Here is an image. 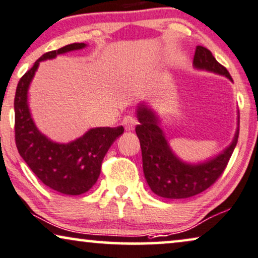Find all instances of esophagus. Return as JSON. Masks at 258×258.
Here are the masks:
<instances>
[{
	"label": "esophagus",
	"instance_id": "esophagus-1",
	"mask_svg": "<svg viewBox=\"0 0 258 258\" xmlns=\"http://www.w3.org/2000/svg\"><path fill=\"white\" fill-rule=\"evenodd\" d=\"M137 123H138V121H137V119L133 118V116H131V115L123 116L122 125H123V127H125L126 131H133Z\"/></svg>",
	"mask_w": 258,
	"mask_h": 258
}]
</instances>
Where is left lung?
Wrapping results in <instances>:
<instances>
[{
	"label": "left lung",
	"mask_w": 258,
	"mask_h": 258,
	"mask_svg": "<svg viewBox=\"0 0 258 258\" xmlns=\"http://www.w3.org/2000/svg\"><path fill=\"white\" fill-rule=\"evenodd\" d=\"M194 66L198 70L224 75L232 81L228 70L203 46L196 47ZM137 116L139 125L136 127V133L142 147L144 174L151 190L163 198H188L210 187L224 172L238 142L239 127H237L232 143L222 153L204 163L187 164L181 161L170 149L163 130L159 127V119L152 109L140 104Z\"/></svg>",
	"instance_id": "obj_1"
}]
</instances>
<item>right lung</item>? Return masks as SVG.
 Instances as JSON below:
<instances>
[{
    "mask_svg": "<svg viewBox=\"0 0 258 258\" xmlns=\"http://www.w3.org/2000/svg\"><path fill=\"white\" fill-rule=\"evenodd\" d=\"M85 47V43H72L43 54L20 79L14 100L15 143L20 156L44 185L71 196L85 194L97 183L104 157L123 133V127H97L68 144L51 142L34 123L28 107V88L40 61Z\"/></svg>",
    "mask_w": 258,
    "mask_h": 258,
    "instance_id": "add662e5",
    "label": "right lung"
}]
</instances>
